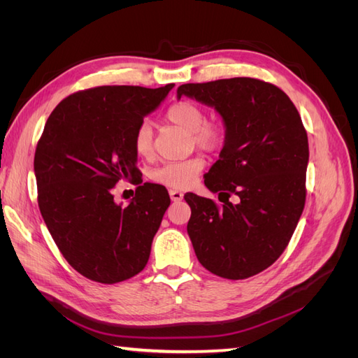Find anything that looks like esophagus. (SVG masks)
Here are the masks:
<instances>
[{"mask_svg": "<svg viewBox=\"0 0 358 358\" xmlns=\"http://www.w3.org/2000/svg\"><path fill=\"white\" fill-rule=\"evenodd\" d=\"M170 199H171V201L178 203V201H180L183 199V194L180 191H178V189H170Z\"/></svg>", "mask_w": 358, "mask_h": 358, "instance_id": "esophagus-1", "label": "esophagus"}]
</instances>
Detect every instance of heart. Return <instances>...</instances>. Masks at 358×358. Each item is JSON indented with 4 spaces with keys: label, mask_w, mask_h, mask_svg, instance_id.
Returning <instances> with one entry per match:
<instances>
[{
    "label": "heart",
    "mask_w": 358,
    "mask_h": 358,
    "mask_svg": "<svg viewBox=\"0 0 358 358\" xmlns=\"http://www.w3.org/2000/svg\"><path fill=\"white\" fill-rule=\"evenodd\" d=\"M166 119L170 124L191 134L192 143L200 149L213 150L224 142V127L216 122H206V112L197 103L180 101L173 104L166 113ZM133 148L138 158H149L152 155V128L148 122H142L137 127L133 138ZM203 167V159L197 157L167 162L152 173V179L170 188L185 189L196 183Z\"/></svg>",
    "instance_id": "heart-1"
}]
</instances>
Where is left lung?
I'll list each match as a JSON object with an SVG mask.
<instances>
[{"label": "left lung", "instance_id": "obj_1", "mask_svg": "<svg viewBox=\"0 0 358 358\" xmlns=\"http://www.w3.org/2000/svg\"><path fill=\"white\" fill-rule=\"evenodd\" d=\"M182 95L213 107L225 128L220 159L204 175L224 204L185 194L194 251L221 278L254 276L284 252L305 208L309 146L301 117L284 91L251 78L180 85ZM233 193L237 203L228 201Z\"/></svg>", "mask_w": 358, "mask_h": 358}]
</instances>
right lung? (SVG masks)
<instances>
[{
    "instance_id": "add662e5",
    "label": "right lung",
    "mask_w": 358,
    "mask_h": 358,
    "mask_svg": "<svg viewBox=\"0 0 358 358\" xmlns=\"http://www.w3.org/2000/svg\"><path fill=\"white\" fill-rule=\"evenodd\" d=\"M173 86H99L73 94L50 113L38 140L41 216L69 264L95 282L133 278L149 259L170 197L164 187L142 183L133 138ZM119 180L141 183L127 206L113 200Z\"/></svg>"
}]
</instances>
